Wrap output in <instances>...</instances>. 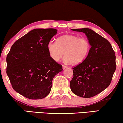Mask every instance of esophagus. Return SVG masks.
Instances as JSON below:
<instances>
[{
    "instance_id": "34e87169",
    "label": "esophagus",
    "mask_w": 123,
    "mask_h": 123,
    "mask_svg": "<svg viewBox=\"0 0 123 123\" xmlns=\"http://www.w3.org/2000/svg\"><path fill=\"white\" fill-rule=\"evenodd\" d=\"M67 68V66H65V65H62V68H63V69H66V68Z\"/></svg>"
}]
</instances>
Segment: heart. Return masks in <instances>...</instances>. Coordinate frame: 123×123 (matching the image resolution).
I'll return each mask as SVG.
<instances>
[{
    "instance_id": "obj_1",
    "label": "heart",
    "mask_w": 123,
    "mask_h": 123,
    "mask_svg": "<svg viewBox=\"0 0 123 123\" xmlns=\"http://www.w3.org/2000/svg\"><path fill=\"white\" fill-rule=\"evenodd\" d=\"M91 45L87 39L73 35H65L50 41L47 45L49 55L54 61H59L65 55L66 62L73 65L82 63L88 56Z\"/></svg>"
}]
</instances>
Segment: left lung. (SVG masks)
Listing matches in <instances>:
<instances>
[{"instance_id": "obj_1", "label": "left lung", "mask_w": 123, "mask_h": 123, "mask_svg": "<svg viewBox=\"0 0 123 123\" xmlns=\"http://www.w3.org/2000/svg\"><path fill=\"white\" fill-rule=\"evenodd\" d=\"M71 30L85 33L91 48L85 61L73 68L70 88L76 95L89 98L100 93L111 83L116 70L115 53L110 42L92 29Z\"/></svg>"}]
</instances>
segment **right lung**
I'll list each match as a JSON object with an SVG mask.
<instances>
[{
	"instance_id": "add662e5",
	"label": "right lung",
	"mask_w": 123,
	"mask_h": 123,
	"mask_svg": "<svg viewBox=\"0 0 123 123\" xmlns=\"http://www.w3.org/2000/svg\"><path fill=\"white\" fill-rule=\"evenodd\" d=\"M57 33L53 28L35 29L12 45L6 58V72L18 94L28 99H41L50 93L54 77L63 70L47 49Z\"/></svg>"
}]
</instances>
